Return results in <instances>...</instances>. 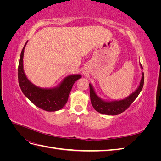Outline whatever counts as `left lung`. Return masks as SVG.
<instances>
[{
	"instance_id": "1",
	"label": "left lung",
	"mask_w": 161,
	"mask_h": 161,
	"mask_svg": "<svg viewBox=\"0 0 161 161\" xmlns=\"http://www.w3.org/2000/svg\"><path fill=\"white\" fill-rule=\"evenodd\" d=\"M140 66L142 69V66L140 64ZM144 80V73L142 72V79H141L140 85L138 86V88L136 89V91H134L132 94L128 96L126 99L114 101H105L101 100L99 97L96 95L92 85L89 84L91 104L97 111L99 112V113L102 114L109 115L120 114L127 109L136 99V97L138 96L140 91H142L143 88Z\"/></svg>"
}]
</instances>
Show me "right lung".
I'll list each match as a JSON object with an SVG mask.
<instances>
[{"mask_svg":"<svg viewBox=\"0 0 161 161\" xmlns=\"http://www.w3.org/2000/svg\"><path fill=\"white\" fill-rule=\"evenodd\" d=\"M27 43L21 51L18 66V80L23 93L39 108L47 111L60 110L67 103L73 85L81 76L77 75L67 76L59 86L54 89H42L33 85L27 79L23 70V58Z\"/></svg>","mask_w":161,"mask_h":161,"instance_id":"right-lung-1","label":"right lung"}]
</instances>
